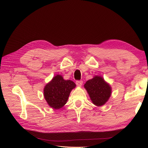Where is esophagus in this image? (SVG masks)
I'll use <instances>...</instances> for the list:
<instances>
[{"mask_svg": "<svg viewBox=\"0 0 148 148\" xmlns=\"http://www.w3.org/2000/svg\"><path fill=\"white\" fill-rule=\"evenodd\" d=\"M75 83H76L77 86H82V84H83V81L82 80H77L75 82Z\"/></svg>", "mask_w": 148, "mask_h": 148, "instance_id": "obj_1", "label": "esophagus"}]
</instances>
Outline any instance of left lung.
Instances as JSON below:
<instances>
[{
    "label": "left lung",
    "mask_w": 148,
    "mask_h": 148,
    "mask_svg": "<svg viewBox=\"0 0 148 148\" xmlns=\"http://www.w3.org/2000/svg\"><path fill=\"white\" fill-rule=\"evenodd\" d=\"M92 103L97 106L104 105L111 95V88L100 76L86 82L84 85Z\"/></svg>",
    "instance_id": "8db88e82"
}]
</instances>
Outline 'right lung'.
<instances>
[{
    "label": "right lung",
    "instance_id": "right-lung-1",
    "mask_svg": "<svg viewBox=\"0 0 148 148\" xmlns=\"http://www.w3.org/2000/svg\"><path fill=\"white\" fill-rule=\"evenodd\" d=\"M75 87L73 81L65 80L61 75H57L45 86L44 95L51 107L59 109L66 103L70 92Z\"/></svg>",
    "mask_w": 148,
    "mask_h": 148
}]
</instances>
